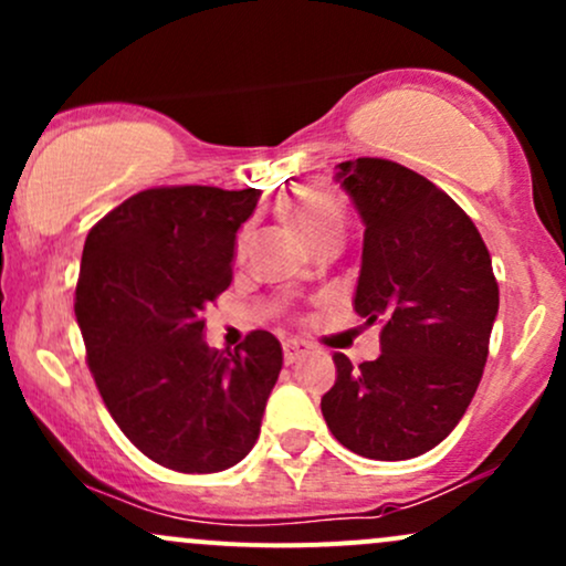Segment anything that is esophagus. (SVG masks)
<instances>
[{
  "mask_svg": "<svg viewBox=\"0 0 566 566\" xmlns=\"http://www.w3.org/2000/svg\"><path fill=\"white\" fill-rule=\"evenodd\" d=\"M305 350H308V343L297 340V337H290V340H284V361H287V365H295Z\"/></svg>",
  "mask_w": 566,
  "mask_h": 566,
  "instance_id": "obj_1",
  "label": "esophagus"
}]
</instances>
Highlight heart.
I'll return each instance as SVG.
<instances>
[{"label": "heart", "instance_id": "heart-1", "mask_svg": "<svg viewBox=\"0 0 566 566\" xmlns=\"http://www.w3.org/2000/svg\"><path fill=\"white\" fill-rule=\"evenodd\" d=\"M282 216L295 226L297 231L308 239L311 244L316 239L329 237V233L343 231V205L340 199L322 184H308L295 188L282 199ZM247 233L239 237V252H244Z\"/></svg>", "mask_w": 566, "mask_h": 566}]
</instances>
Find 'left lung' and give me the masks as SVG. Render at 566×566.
<instances>
[{"mask_svg": "<svg viewBox=\"0 0 566 566\" xmlns=\"http://www.w3.org/2000/svg\"><path fill=\"white\" fill-rule=\"evenodd\" d=\"M337 167L365 226L354 311L382 329L375 361L333 356L322 415L361 458H418L450 437L482 380L500 305L492 258L473 220L423 175L388 159Z\"/></svg>", "mask_w": 566, "mask_h": 566, "instance_id": "8db88e82", "label": "left lung"}]
</instances>
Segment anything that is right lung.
Instances as JSON below:
<instances>
[{"label":"right lung","instance_id":"1","mask_svg":"<svg viewBox=\"0 0 566 566\" xmlns=\"http://www.w3.org/2000/svg\"><path fill=\"white\" fill-rule=\"evenodd\" d=\"M261 188H148L87 233L74 314L97 391L154 463L216 473L247 458L282 369L255 329L233 354L205 340V308L231 284L237 233Z\"/></svg>","mask_w":566,"mask_h":566}]
</instances>
